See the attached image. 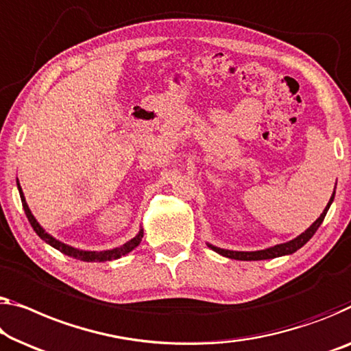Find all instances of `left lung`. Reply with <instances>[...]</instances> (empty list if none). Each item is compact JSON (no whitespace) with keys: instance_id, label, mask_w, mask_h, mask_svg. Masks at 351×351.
Masks as SVG:
<instances>
[{"instance_id":"left-lung-1","label":"left lung","mask_w":351,"mask_h":351,"mask_svg":"<svg viewBox=\"0 0 351 351\" xmlns=\"http://www.w3.org/2000/svg\"><path fill=\"white\" fill-rule=\"evenodd\" d=\"M337 184V182H336ZM334 195H336V189H334L331 198H329L326 208L323 209V213L320 214V217L317 219L315 222L312 223V226L306 230V232H302L300 237H296L295 239H291L289 243H284V244H277L273 245V247H268V249H263V250H254V252H239V250H228V249H221V247H216V245L213 244H208L209 249H213L214 252L223 255V257L227 258H233V260H243V261H250V260H269V258H276V257H282V255H290L293 252H296L298 249H301L302 245H304L309 239L315 234V232L318 230V227L322 226L323 219H325L326 213L329 206H331V203L334 200Z\"/></svg>"}]
</instances>
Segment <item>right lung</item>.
I'll return each mask as SVG.
<instances>
[{"instance_id": "1", "label": "right lung", "mask_w": 351, "mask_h": 351, "mask_svg": "<svg viewBox=\"0 0 351 351\" xmlns=\"http://www.w3.org/2000/svg\"><path fill=\"white\" fill-rule=\"evenodd\" d=\"M17 187H19V192H20V198H22V205L25 209V214L26 217H28V221L31 223V227L34 228V232L39 234L40 239H44L47 244H50L51 247H55L56 250H60L64 255H69V257L75 258V260H82V261H110V260H117V258H121L123 255L129 254L130 250H134L137 245L140 244L143 238V228H140V232L137 233V237L130 239L123 245H119V247H114V249H110V250H101V252H96V250H82V249H77V247H72V245H67L64 243L58 241V239L51 237L45 232L44 228L40 227V223L36 221V217L33 216V213H31V209L26 205V200H25V195H23V191L22 187H20V182L17 180Z\"/></svg>"}]
</instances>
